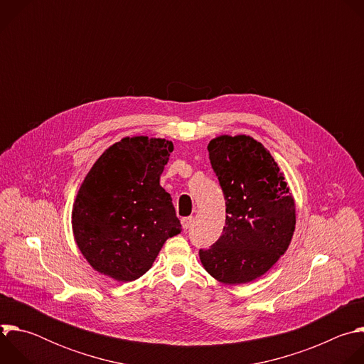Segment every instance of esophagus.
Instances as JSON below:
<instances>
[{
  "instance_id": "obj_1",
  "label": "esophagus",
  "mask_w": 364,
  "mask_h": 364,
  "mask_svg": "<svg viewBox=\"0 0 364 364\" xmlns=\"http://www.w3.org/2000/svg\"><path fill=\"white\" fill-rule=\"evenodd\" d=\"M181 225H183V229H190V226L193 225V218L191 216H188V218H183L181 219Z\"/></svg>"
}]
</instances>
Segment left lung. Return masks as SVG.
<instances>
[{"instance_id": "left-lung-1", "label": "left lung", "mask_w": 364, "mask_h": 364, "mask_svg": "<svg viewBox=\"0 0 364 364\" xmlns=\"http://www.w3.org/2000/svg\"><path fill=\"white\" fill-rule=\"evenodd\" d=\"M207 149L225 194L226 225L210 249H200V261L225 285L247 284L287 252L295 201L271 152L252 136L219 135Z\"/></svg>"}]
</instances>
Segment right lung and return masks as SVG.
I'll return each instance as SVG.
<instances>
[{
	"label": "right lung",
	"instance_id": "1",
	"mask_svg": "<svg viewBox=\"0 0 364 364\" xmlns=\"http://www.w3.org/2000/svg\"><path fill=\"white\" fill-rule=\"evenodd\" d=\"M174 145L125 136L86 174L72 210L75 242L87 264L118 282L142 277L168 237L181 232L171 196L160 186Z\"/></svg>",
	"mask_w": 364,
	"mask_h": 364
}]
</instances>
